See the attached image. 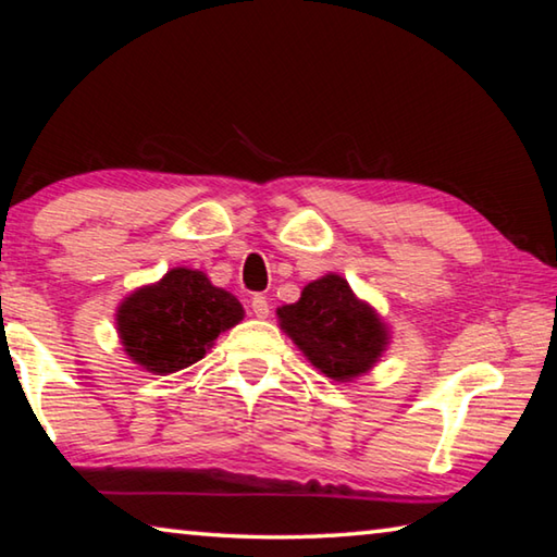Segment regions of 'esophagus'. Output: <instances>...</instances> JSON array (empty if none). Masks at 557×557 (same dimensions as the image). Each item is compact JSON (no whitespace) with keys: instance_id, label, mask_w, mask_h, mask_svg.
I'll return each instance as SVG.
<instances>
[{"instance_id":"esophagus-1","label":"esophagus","mask_w":557,"mask_h":557,"mask_svg":"<svg viewBox=\"0 0 557 557\" xmlns=\"http://www.w3.org/2000/svg\"><path fill=\"white\" fill-rule=\"evenodd\" d=\"M250 312L256 314L258 319H268L270 314V301L265 295H252L250 299Z\"/></svg>"}]
</instances>
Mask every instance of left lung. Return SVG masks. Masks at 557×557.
Instances as JSON below:
<instances>
[{
    "instance_id": "8db88e82",
    "label": "left lung",
    "mask_w": 557,
    "mask_h": 557,
    "mask_svg": "<svg viewBox=\"0 0 557 557\" xmlns=\"http://www.w3.org/2000/svg\"><path fill=\"white\" fill-rule=\"evenodd\" d=\"M280 324L319 371L351 381L379 361L388 334L369 305L338 275L309 282L295 305L277 309Z\"/></svg>"
}]
</instances>
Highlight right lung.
Wrapping results in <instances>:
<instances>
[{
    "mask_svg": "<svg viewBox=\"0 0 557 557\" xmlns=\"http://www.w3.org/2000/svg\"><path fill=\"white\" fill-rule=\"evenodd\" d=\"M240 319L243 307L231 292L213 287L199 270L176 268L122 301L117 332L132 361L166 375L203 358Z\"/></svg>",
    "mask_w": 557,
    "mask_h": 557,
    "instance_id": "obj_1",
    "label": "right lung"
}]
</instances>
